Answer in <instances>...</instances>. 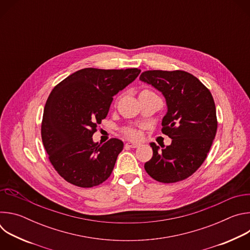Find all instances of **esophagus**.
I'll return each instance as SVG.
<instances>
[{
  "mask_svg": "<svg viewBox=\"0 0 250 250\" xmlns=\"http://www.w3.org/2000/svg\"><path fill=\"white\" fill-rule=\"evenodd\" d=\"M125 146H128V147H131V148H136V147L140 146V144H139V142H132V141H128V142H126Z\"/></svg>",
  "mask_w": 250,
  "mask_h": 250,
  "instance_id": "esophagus-1",
  "label": "esophagus"
}]
</instances>
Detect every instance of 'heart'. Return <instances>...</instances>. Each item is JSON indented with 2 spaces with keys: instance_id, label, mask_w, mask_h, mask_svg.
Here are the masks:
<instances>
[{
  "instance_id": "1",
  "label": "heart",
  "mask_w": 250,
  "mask_h": 250,
  "mask_svg": "<svg viewBox=\"0 0 250 250\" xmlns=\"http://www.w3.org/2000/svg\"><path fill=\"white\" fill-rule=\"evenodd\" d=\"M147 91H148V90H144L142 92H147ZM142 92H141V93H142ZM125 133L126 136L131 137V138H135V137L137 136V133H136L134 130H132V129H127V130L125 131Z\"/></svg>"
}]
</instances>
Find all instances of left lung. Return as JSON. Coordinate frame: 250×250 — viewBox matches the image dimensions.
Here are the masks:
<instances>
[{
    "mask_svg": "<svg viewBox=\"0 0 250 250\" xmlns=\"http://www.w3.org/2000/svg\"><path fill=\"white\" fill-rule=\"evenodd\" d=\"M139 79L165 97L168 110L161 130L172 139L162 149L151 142L153 155L145 169L161 183L185 180L203 164L215 139L218 121L213 98L197 77L183 70H148Z\"/></svg>",
    "mask_w": 250,
    "mask_h": 250,
    "instance_id": "left-lung-1",
    "label": "left lung"
}]
</instances>
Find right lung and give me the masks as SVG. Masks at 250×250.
Listing matches in <instances>:
<instances>
[{
  "mask_svg": "<svg viewBox=\"0 0 250 250\" xmlns=\"http://www.w3.org/2000/svg\"><path fill=\"white\" fill-rule=\"evenodd\" d=\"M139 73L137 68H84L53 88L44 106L42 139L64 180L92 188L110 177L124 142L111 138L99 145L92 136L108 115L113 97Z\"/></svg>",
  "mask_w": 250,
  "mask_h": 250,
  "instance_id": "add662e5",
  "label": "right lung"
}]
</instances>
